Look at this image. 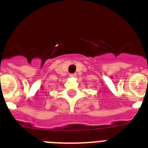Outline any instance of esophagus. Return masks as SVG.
<instances>
[{
    "instance_id": "1",
    "label": "esophagus",
    "mask_w": 148,
    "mask_h": 148,
    "mask_svg": "<svg viewBox=\"0 0 148 148\" xmlns=\"http://www.w3.org/2000/svg\"><path fill=\"white\" fill-rule=\"evenodd\" d=\"M76 77V74H70V77Z\"/></svg>"
}]
</instances>
